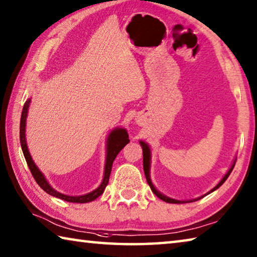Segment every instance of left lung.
<instances>
[{
    "label": "left lung",
    "mask_w": 257,
    "mask_h": 257,
    "mask_svg": "<svg viewBox=\"0 0 257 257\" xmlns=\"http://www.w3.org/2000/svg\"><path fill=\"white\" fill-rule=\"evenodd\" d=\"M139 144H141V146L143 147V163H144V172H145V176H146V180H147V182H148V184H149V186H151V189H152L153 192L155 193L158 198H160L161 200H163V201L169 202V203H185V202H193V201H197V200H200V199L203 198V197H206L207 194L213 192L214 190H217L218 188H220V186L223 184V182H225V181L228 179V176L230 175L231 171H232V169H234V166H235V163H236V160H235V161H234V163H232V165H231L230 169L228 170V172L226 173V175L223 176L222 179H221V181L219 182V183H218L216 186H214V188H213L211 191H209L208 193H206V194L202 195V197H200V198L193 199V200H189V201H180V200L172 199V198L166 197V195H164V194H162V193L160 192V191H157L155 186H154V184L152 183V180H151V175H149V169H151V149H149V146H148V145H147L146 143H145V142H139Z\"/></svg>",
    "instance_id": "1"
}]
</instances>
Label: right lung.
Returning a JSON list of instances; mask_svg holds the SVG:
<instances>
[{
    "label": "right lung",
    "instance_id": "add662e5",
    "mask_svg": "<svg viewBox=\"0 0 257 257\" xmlns=\"http://www.w3.org/2000/svg\"><path fill=\"white\" fill-rule=\"evenodd\" d=\"M29 105H30V99L26 101V103L23 105V109H22L21 120H20V143H21L23 155H25V158L27 161V164L29 166V170L37 183L39 184L40 188L43 189L45 192H47L48 194L53 195V197L62 199L64 201H67V202L86 203V202L93 201V200H95L97 197H100V195L103 193L105 186L109 183V177H110L111 170H112V164H113L114 158L116 157V155H118L121 149H122L125 145L129 143L127 130L123 128H115L109 134L108 142H106V158H105V166H104V175L99 188L84 195H76V197H73V195H66L51 188L47 180L45 179L44 174L41 173L38 167H37V165L35 164V162L32 161L30 153L28 151V146L26 142V122H27V115H28V109H29Z\"/></svg>",
    "mask_w": 257,
    "mask_h": 257
}]
</instances>
